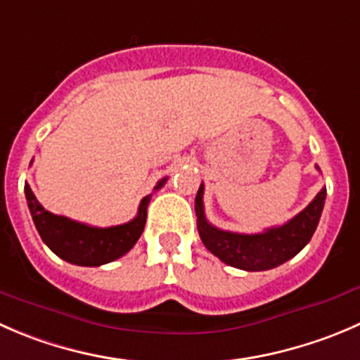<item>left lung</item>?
Instances as JSON below:
<instances>
[{
    "instance_id": "obj_1",
    "label": "left lung",
    "mask_w": 360,
    "mask_h": 360,
    "mask_svg": "<svg viewBox=\"0 0 360 360\" xmlns=\"http://www.w3.org/2000/svg\"><path fill=\"white\" fill-rule=\"evenodd\" d=\"M319 169V167H316ZM320 170V169H319ZM327 190L322 188L315 198L297 216L280 226L260 233H237L216 229L205 219L204 184L195 197L197 229L204 246L226 265L243 271H267L285 264L299 253L315 233L322 216Z\"/></svg>"
}]
</instances>
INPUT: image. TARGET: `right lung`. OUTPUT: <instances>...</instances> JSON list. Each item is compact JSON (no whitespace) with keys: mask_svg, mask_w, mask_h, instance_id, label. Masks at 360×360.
Here are the masks:
<instances>
[{"mask_svg":"<svg viewBox=\"0 0 360 360\" xmlns=\"http://www.w3.org/2000/svg\"><path fill=\"white\" fill-rule=\"evenodd\" d=\"M167 183V177L158 181L155 190H160ZM27 207L34 226L40 233L41 240L63 260L86 267H98L109 264L135 246L139 237L144 232L146 218H148V205L153 195H148L141 200L139 212L131 221L116 226H91L86 223L73 221L66 216H58L41 207L30 184H24Z\"/></svg>","mask_w":360,"mask_h":360,"instance_id":"add662e5","label":"right lung"}]
</instances>
